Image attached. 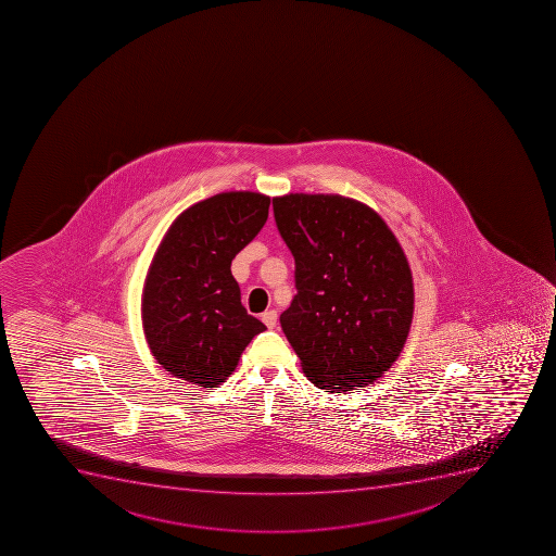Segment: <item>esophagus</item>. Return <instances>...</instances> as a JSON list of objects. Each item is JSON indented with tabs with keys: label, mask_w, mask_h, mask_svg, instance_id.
Returning <instances> with one entry per match:
<instances>
[{
	"label": "esophagus",
	"mask_w": 556,
	"mask_h": 556,
	"mask_svg": "<svg viewBox=\"0 0 556 556\" xmlns=\"http://www.w3.org/2000/svg\"><path fill=\"white\" fill-rule=\"evenodd\" d=\"M276 320H278V314H276V309H267L262 314V323L266 324L267 328L273 329L276 326Z\"/></svg>",
	"instance_id": "obj_1"
}]
</instances>
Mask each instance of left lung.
Returning <instances> with one entry per match:
<instances>
[{"label": "left lung", "instance_id": "obj_1", "mask_svg": "<svg viewBox=\"0 0 556 556\" xmlns=\"http://www.w3.org/2000/svg\"><path fill=\"white\" fill-rule=\"evenodd\" d=\"M295 261L298 294L281 329L320 390L368 387L401 356L415 309L409 262L384 219L342 194L273 199Z\"/></svg>", "mask_w": 556, "mask_h": 556}]
</instances>
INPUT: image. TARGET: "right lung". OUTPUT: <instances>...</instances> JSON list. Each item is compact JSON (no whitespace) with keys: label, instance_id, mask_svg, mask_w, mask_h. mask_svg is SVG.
Listing matches in <instances>:
<instances>
[{"label":"right lung","instance_id":"1","mask_svg":"<svg viewBox=\"0 0 556 556\" xmlns=\"http://www.w3.org/2000/svg\"><path fill=\"white\" fill-rule=\"evenodd\" d=\"M269 197L225 191L175 217L155 250L141 294L150 353L166 372L217 388L266 326L248 314L232 276L233 256L255 239Z\"/></svg>","mask_w":556,"mask_h":556}]
</instances>
